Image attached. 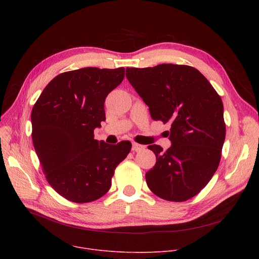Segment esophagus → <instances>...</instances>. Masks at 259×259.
<instances>
[{"label":"esophagus","mask_w":259,"mask_h":259,"mask_svg":"<svg viewBox=\"0 0 259 259\" xmlns=\"http://www.w3.org/2000/svg\"><path fill=\"white\" fill-rule=\"evenodd\" d=\"M142 149H144V146H142L138 143L132 144V151H140V150H142Z\"/></svg>","instance_id":"34e87169"}]
</instances>
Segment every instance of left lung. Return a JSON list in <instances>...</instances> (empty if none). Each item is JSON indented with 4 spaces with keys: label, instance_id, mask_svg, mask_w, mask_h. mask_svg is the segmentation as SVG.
<instances>
[{
    "label": "left lung",
    "instance_id": "obj_1",
    "mask_svg": "<svg viewBox=\"0 0 259 259\" xmlns=\"http://www.w3.org/2000/svg\"><path fill=\"white\" fill-rule=\"evenodd\" d=\"M126 76L151 117L169 122L172 145L148 149L156 156L146 182L158 197L185 201L205 188L219 168L226 138L224 105L209 80L187 65L127 68Z\"/></svg>",
    "mask_w": 259,
    "mask_h": 259
}]
</instances>
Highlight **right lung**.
<instances>
[{
	"instance_id": "right-lung-1",
	"label": "right lung",
	"mask_w": 259,
	"mask_h": 259,
	"mask_svg": "<svg viewBox=\"0 0 259 259\" xmlns=\"http://www.w3.org/2000/svg\"><path fill=\"white\" fill-rule=\"evenodd\" d=\"M125 76V68L87 67L54 77L31 112L32 143L46 180L66 199L97 200L111 187L114 170L131 150V143L109 145L94 140L106 119L108 93Z\"/></svg>"
}]
</instances>
